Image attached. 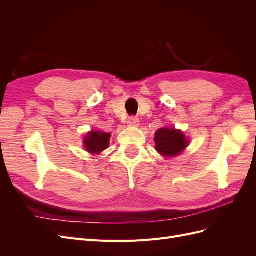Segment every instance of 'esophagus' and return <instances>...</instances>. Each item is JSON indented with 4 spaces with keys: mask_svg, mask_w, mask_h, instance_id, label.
<instances>
[{
    "mask_svg": "<svg viewBox=\"0 0 256 256\" xmlns=\"http://www.w3.org/2000/svg\"><path fill=\"white\" fill-rule=\"evenodd\" d=\"M127 124L129 126H138V124H140V120L136 116H130L128 118Z\"/></svg>",
    "mask_w": 256,
    "mask_h": 256,
    "instance_id": "obj_1",
    "label": "esophagus"
}]
</instances>
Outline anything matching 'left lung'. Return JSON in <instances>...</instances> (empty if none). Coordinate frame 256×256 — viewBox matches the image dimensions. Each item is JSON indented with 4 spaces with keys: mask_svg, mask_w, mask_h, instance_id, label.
<instances>
[{
    "mask_svg": "<svg viewBox=\"0 0 256 256\" xmlns=\"http://www.w3.org/2000/svg\"><path fill=\"white\" fill-rule=\"evenodd\" d=\"M154 143L157 152L164 157L177 156L188 145L184 132L168 128H161L154 132Z\"/></svg>",
    "mask_w": 256,
    "mask_h": 256,
    "instance_id": "obj_1",
    "label": "left lung"
}]
</instances>
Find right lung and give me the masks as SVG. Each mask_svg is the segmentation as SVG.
Here are the masks:
<instances>
[{"mask_svg": "<svg viewBox=\"0 0 256 256\" xmlns=\"http://www.w3.org/2000/svg\"><path fill=\"white\" fill-rule=\"evenodd\" d=\"M110 134L99 132V131H92L85 138L84 146L85 150L92 154H99L109 147Z\"/></svg>", "mask_w": 256, "mask_h": 256, "instance_id": "obj_1", "label": "right lung"}]
</instances>
